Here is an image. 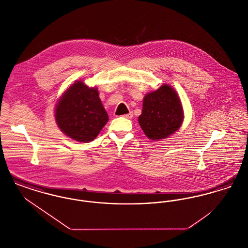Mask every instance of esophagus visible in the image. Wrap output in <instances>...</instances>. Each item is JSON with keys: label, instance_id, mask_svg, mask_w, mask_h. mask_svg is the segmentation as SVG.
I'll return each instance as SVG.
<instances>
[{"label": "esophagus", "instance_id": "esophagus-1", "mask_svg": "<svg viewBox=\"0 0 248 248\" xmlns=\"http://www.w3.org/2000/svg\"><path fill=\"white\" fill-rule=\"evenodd\" d=\"M124 117H125V118L131 119L133 117V112L132 111H130L129 113H127V114H124Z\"/></svg>", "mask_w": 248, "mask_h": 248}]
</instances>
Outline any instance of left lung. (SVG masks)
I'll list each match as a JSON object with an SVG mask.
<instances>
[{
	"label": "left lung",
	"instance_id": "left-lung-1",
	"mask_svg": "<svg viewBox=\"0 0 248 248\" xmlns=\"http://www.w3.org/2000/svg\"><path fill=\"white\" fill-rule=\"evenodd\" d=\"M184 119L183 107L177 91L169 84L146 94L139 124L148 139L158 141L180 128Z\"/></svg>",
	"mask_w": 248,
	"mask_h": 248
}]
</instances>
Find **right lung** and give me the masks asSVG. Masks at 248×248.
Here are the masks:
<instances>
[{
  "label": "right lung",
  "instance_id": "1",
  "mask_svg": "<svg viewBox=\"0 0 248 248\" xmlns=\"http://www.w3.org/2000/svg\"><path fill=\"white\" fill-rule=\"evenodd\" d=\"M55 119L66 136L86 143L97 137L108 116L97 88L75 81L60 96L55 108Z\"/></svg>",
  "mask_w": 248,
  "mask_h": 248
}]
</instances>
